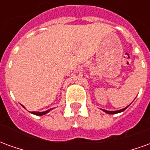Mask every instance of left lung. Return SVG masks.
Masks as SVG:
<instances>
[{
    "instance_id": "1",
    "label": "left lung",
    "mask_w": 150,
    "mask_h": 150,
    "mask_svg": "<svg viewBox=\"0 0 150 150\" xmlns=\"http://www.w3.org/2000/svg\"><path fill=\"white\" fill-rule=\"evenodd\" d=\"M125 109H126V108H123V109H121V110H118V111H107V110H104V111L106 113H108V114H115V113L121 112H123L124 110H125Z\"/></svg>"
}]
</instances>
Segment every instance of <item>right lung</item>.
Wrapping results in <instances>:
<instances>
[{
	"label": "right lung",
	"instance_id": "obj_1",
	"mask_svg": "<svg viewBox=\"0 0 150 150\" xmlns=\"http://www.w3.org/2000/svg\"><path fill=\"white\" fill-rule=\"evenodd\" d=\"M50 110V109H49V110L47 111H45V112H32L31 113H33L34 115H37V116H42V115H45L46 113L49 112Z\"/></svg>",
	"mask_w": 150,
	"mask_h": 150
}]
</instances>
